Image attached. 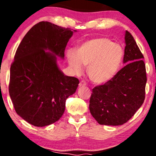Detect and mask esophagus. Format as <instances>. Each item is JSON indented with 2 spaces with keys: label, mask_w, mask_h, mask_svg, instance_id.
<instances>
[{
  "label": "esophagus",
  "mask_w": 156,
  "mask_h": 156,
  "mask_svg": "<svg viewBox=\"0 0 156 156\" xmlns=\"http://www.w3.org/2000/svg\"><path fill=\"white\" fill-rule=\"evenodd\" d=\"M85 86H87V82H86L85 80H82L80 82L79 87H85Z\"/></svg>",
  "instance_id": "obj_1"
}]
</instances>
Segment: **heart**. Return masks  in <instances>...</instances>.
Wrapping results in <instances>:
<instances>
[{"label":"heart","mask_w":156,"mask_h":156,"mask_svg":"<svg viewBox=\"0 0 156 156\" xmlns=\"http://www.w3.org/2000/svg\"><path fill=\"white\" fill-rule=\"evenodd\" d=\"M124 51L119 44L107 37H97L82 43L77 53H67L69 66L77 74L83 71V64L88 67V76L96 83H104L117 74Z\"/></svg>","instance_id":"obj_1"}]
</instances>
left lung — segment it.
Returning <instances> with one entry per match:
<instances>
[{
	"label": "left lung",
	"instance_id": "left-lung-1",
	"mask_svg": "<svg viewBox=\"0 0 156 156\" xmlns=\"http://www.w3.org/2000/svg\"><path fill=\"white\" fill-rule=\"evenodd\" d=\"M126 64L108 82L92 89L89 110L99 124L121 125L127 122L144 103L147 83L142 53L129 31H125Z\"/></svg>",
	"mask_w": 156,
	"mask_h": 156
}]
</instances>
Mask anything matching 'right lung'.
I'll list each match as a JSON object with an SVG mask.
<instances>
[{
  "instance_id": "add662e5",
  "label": "right lung",
  "mask_w": 156,
  "mask_h": 156,
  "mask_svg": "<svg viewBox=\"0 0 156 156\" xmlns=\"http://www.w3.org/2000/svg\"><path fill=\"white\" fill-rule=\"evenodd\" d=\"M73 34L69 28L42 21L28 31L16 51L9 92L17 114L34 126L58 121L65 110L66 100L78 88L79 80L64 76L55 56L64 58Z\"/></svg>"
}]
</instances>
